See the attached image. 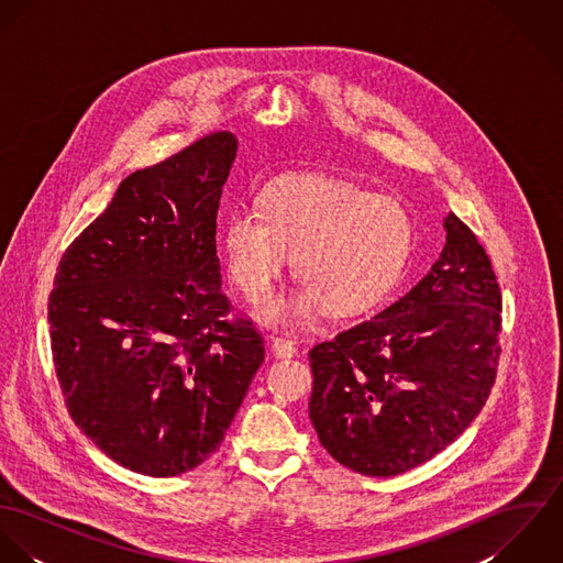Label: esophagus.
<instances>
[{
    "label": "esophagus",
    "instance_id": "obj_1",
    "mask_svg": "<svg viewBox=\"0 0 563 563\" xmlns=\"http://www.w3.org/2000/svg\"><path fill=\"white\" fill-rule=\"evenodd\" d=\"M271 346H273V353H275L277 357H292V355L297 353L295 342L288 340V338H282V335H275Z\"/></svg>",
    "mask_w": 563,
    "mask_h": 563
}]
</instances>
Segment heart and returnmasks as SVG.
I'll return each mask as SVG.
<instances>
[{"label":"heart","mask_w":563,"mask_h":563,"mask_svg":"<svg viewBox=\"0 0 563 563\" xmlns=\"http://www.w3.org/2000/svg\"><path fill=\"white\" fill-rule=\"evenodd\" d=\"M260 206L230 214L223 249L232 282L253 303L271 292L292 253L303 286L262 308L271 322H306L321 306L338 317L366 310L397 282L413 241L401 201L329 177L275 181Z\"/></svg>","instance_id":"obj_1"}]
</instances>
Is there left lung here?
<instances>
[{
  "label": "left lung",
  "instance_id": "left-lung-1",
  "mask_svg": "<svg viewBox=\"0 0 563 563\" xmlns=\"http://www.w3.org/2000/svg\"><path fill=\"white\" fill-rule=\"evenodd\" d=\"M431 271L382 314L310 351V418L327 453L395 477L444 451L482 411L500 357V288L453 212Z\"/></svg>",
  "mask_w": 563,
  "mask_h": 563
}]
</instances>
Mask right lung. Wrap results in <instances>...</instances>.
I'll use <instances>...</instances> for the list:
<instances>
[{
  "mask_svg": "<svg viewBox=\"0 0 563 563\" xmlns=\"http://www.w3.org/2000/svg\"><path fill=\"white\" fill-rule=\"evenodd\" d=\"M236 147L212 132L128 175L58 262L47 310L67 409L141 475L203 464L264 362L221 290L217 212Z\"/></svg>",
  "mask_w": 563,
  "mask_h": 563,
  "instance_id": "add662e5",
  "label": "right lung"
}]
</instances>
